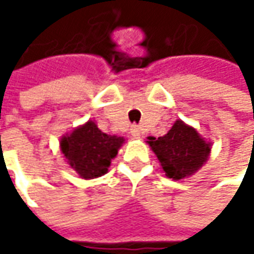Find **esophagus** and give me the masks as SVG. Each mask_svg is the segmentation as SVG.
Segmentation results:
<instances>
[{
	"mask_svg": "<svg viewBox=\"0 0 254 254\" xmlns=\"http://www.w3.org/2000/svg\"><path fill=\"white\" fill-rule=\"evenodd\" d=\"M130 131H131L132 137L140 138V135H141V128H140V126H131Z\"/></svg>",
	"mask_w": 254,
	"mask_h": 254,
	"instance_id": "esophagus-1",
	"label": "esophagus"
}]
</instances>
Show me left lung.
Segmentation results:
<instances>
[{
	"label": "left lung",
	"instance_id": "1",
	"mask_svg": "<svg viewBox=\"0 0 254 254\" xmlns=\"http://www.w3.org/2000/svg\"><path fill=\"white\" fill-rule=\"evenodd\" d=\"M148 144L161 162L165 175L175 181L199 170L210 151V145L200 138L198 131L181 120L164 137H150Z\"/></svg>",
	"mask_w": 254,
	"mask_h": 254
}]
</instances>
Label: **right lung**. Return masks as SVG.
Returning a JSON list of instances; mask_svg holds the SVG:
<instances>
[{
	"label": "right lung",
	"instance_id": "right-lung-1",
	"mask_svg": "<svg viewBox=\"0 0 254 254\" xmlns=\"http://www.w3.org/2000/svg\"><path fill=\"white\" fill-rule=\"evenodd\" d=\"M124 138L104 134L93 122L76 128L61 141L67 162L86 180L102 177L117 155Z\"/></svg>",
	"mask_w": 254,
	"mask_h": 254
}]
</instances>
